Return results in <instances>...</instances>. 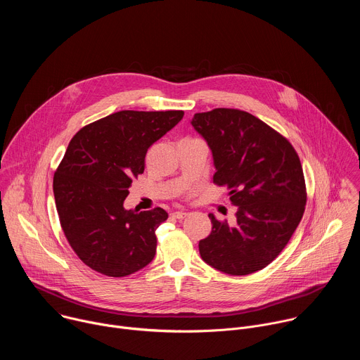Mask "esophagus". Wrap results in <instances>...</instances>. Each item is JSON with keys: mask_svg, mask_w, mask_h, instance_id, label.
Returning a JSON list of instances; mask_svg holds the SVG:
<instances>
[{"mask_svg": "<svg viewBox=\"0 0 360 360\" xmlns=\"http://www.w3.org/2000/svg\"><path fill=\"white\" fill-rule=\"evenodd\" d=\"M186 215H188V212H185V211H176V212L172 214V217L176 218V219H182V218H185Z\"/></svg>", "mask_w": 360, "mask_h": 360, "instance_id": "obj_1", "label": "esophagus"}]
</instances>
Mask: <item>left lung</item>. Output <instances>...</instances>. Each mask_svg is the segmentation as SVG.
<instances>
[{
  "mask_svg": "<svg viewBox=\"0 0 360 360\" xmlns=\"http://www.w3.org/2000/svg\"><path fill=\"white\" fill-rule=\"evenodd\" d=\"M192 127L208 142L217 172L214 184L229 189L236 222L218 221L199 240L212 268L249 275L268 266L296 231L306 205V184L297 152L272 127L235 108L198 112Z\"/></svg>",
  "mask_w": 360,
  "mask_h": 360,
  "instance_id": "1",
  "label": "left lung"
}]
</instances>
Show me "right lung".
I'll use <instances>...</instances> for the list:
<instances>
[{"mask_svg": "<svg viewBox=\"0 0 360 360\" xmlns=\"http://www.w3.org/2000/svg\"><path fill=\"white\" fill-rule=\"evenodd\" d=\"M184 111H120L81 128L54 174L64 235L92 271L122 278L155 256L162 208L124 210L134 178L143 174L148 148L172 129Z\"/></svg>", "mask_w": 360, "mask_h": 360, "instance_id": "obj_1", "label": "right lung"}]
</instances>
